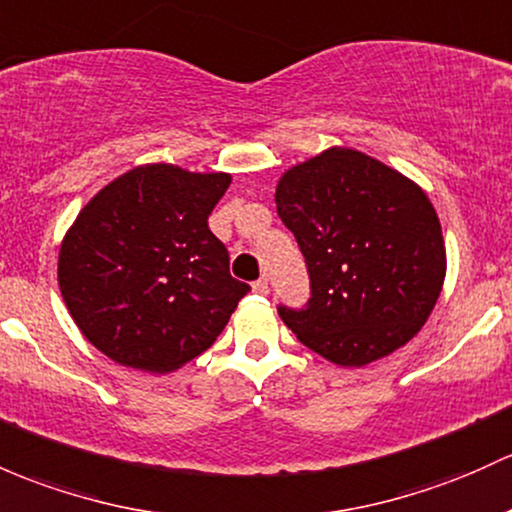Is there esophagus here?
I'll return each instance as SVG.
<instances>
[{"mask_svg":"<svg viewBox=\"0 0 512 512\" xmlns=\"http://www.w3.org/2000/svg\"><path fill=\"white\" fill-rule=\"evenodd\" d=\"M254 290H256L258 295H266V293H268V278H266V276L258 278L256 283H254Z\"/></svg>","mask_w":512,"mask_h":512,"instance_id":"obj_1","label":"esophagus"}]
</instances>
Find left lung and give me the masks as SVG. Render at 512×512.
<instances>
[{"label": "left lung", "mask_w": 512, "mask_h": 512, "mask_svg": "<svg viewBox=\"0 0 512 512\" xmlns=\"http://www.w3.org/2000/svg\"><path fill=\"white\" fill-rule=\"evenodd\" d=\"M276 207L310 276L305 305H278V315L307 349L366 366L420 332L447 254L437 212L412 180L361 151L329 148L280 178Z\"/></svg>", "instance_id": "8db88e82"}]
</instances>
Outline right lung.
Here are the masks:
<instances>
[{
  "instance_id": "add662e5",
  "label": "right lung",
  "mask_w": 512,
  "mask_h": 512,
  "mask_svg": "<svg viewBox=\"0 0 512 512\" xmlns=\"http://www.w3.org/2000/svg\"><path fill=\"white\" fill-rule=\"evenodd\" d=\"M227 173L151 163L119 175L78 214L58 258L65 305L117 364L168 373L210 349L249 283L210 232Z\"/></svg>"
}]
</instances>
